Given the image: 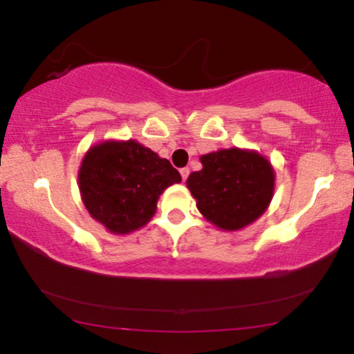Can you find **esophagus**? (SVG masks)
Here are the masks:
<instances>
[{"label": "esophagus", "instance_id": "34e87169", "mask_svg": "<svg viewBox=\"0 0 354 354\" xmlns=\"http://www.w3.org/2000/svg\"><path fill=\"white\" fill-rule=\"evenodd\" d=\"M180 173H181L183 181H186V178L189 176V168H181V169H180Z\"/></svg>", "mask_w": 354, "mask_h": 354}]
</instances>
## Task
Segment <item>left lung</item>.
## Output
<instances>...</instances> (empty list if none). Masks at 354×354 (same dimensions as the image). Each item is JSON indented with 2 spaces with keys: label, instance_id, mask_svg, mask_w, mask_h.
<instances>
[{
  "label": "left lung",
  "instance_id": "left-lung-1",
  "mask_svg": "<svg viewBox=\"0 0 354 354\" xmlns=\"http://www.w3.org/2000/svg\"><path fill=\"white\" fill-rule=\"evenodd\" d=\"M203 168L186 186L200 213L225 231H238L268 209L274 193V169L254 149L228 148L203 154Z\"/></svg>",
  "mask_w": 354,
  "mask_h": 354
}]
</instances>
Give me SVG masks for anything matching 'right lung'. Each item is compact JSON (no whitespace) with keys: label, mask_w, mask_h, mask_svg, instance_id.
<instances>
[{"label":"right lung","mask_w":354,"mask_h":354,"mask_svg":"<svg viewBox=\"0 0 354 354\" xmlns=\"http://www.w3.org/2000/svg\"><path fill=\"white\" fill-rule=\"evenodd\" d=\"M180 181L181 174L166 158L136 140L91 146L78 171L84 208L113 234H129L148 225L163 191Z\"/></svg>","instance_id":"add662e5"}]
</instances>
